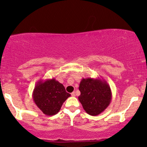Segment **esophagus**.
Masks as SVG:
<instances>
[{
  "label": "esophagus",
  "mask_w": 147,
  "mask_h": 147,
  "mask_svg": "<svg viewBox=\"0 0 147 147\" xmlns=\"http://www.w3.org/2000/svg\"><path fill=\"white\" fill-rule=\"evenodd\" d=\"M71 96H74H74H76V93H75V92H72V93L71 94Z\"/></svg>",
  "instance_id": "1"
}]
</instances>
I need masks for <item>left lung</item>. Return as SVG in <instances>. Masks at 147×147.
Instances as JSON below:
<instances>
[{"mask_svg": "<svg viewBox=\"0 0 147 147\" xmlns=\"http://www.w3.org/2000/svg\"><path fill=\"white\" fill-rule=\"evenodd\" d=\"M78 100L88 114L97 116L105 110L112 100V92L106 80L83 78L80 84Z\"/></svg>", "mask_w": 147, "mask_h": 147, "instance_id": "obj_1", "label": "left lung"}]
</instances>
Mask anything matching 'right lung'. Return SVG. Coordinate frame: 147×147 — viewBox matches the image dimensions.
Listing matches in <instances>:
<instances>
[{
  "label": "right lung",
  "instance_id": "add662e5",
  "mask_svg": "<svg viewBox=\"0 0 147 147\" xmlns=\"http://www.w3.org/2000/svg\"><path fill=\"white\" fill-rule=\"evenodd\" d=\"M71 96L65 91L63 85L55 78L37 82L33 92L36 105L47 116L59 112L63 102Z\"/></svg>",
  "mask_w": 147,
  "mask_h": 147
}]
</instances>
